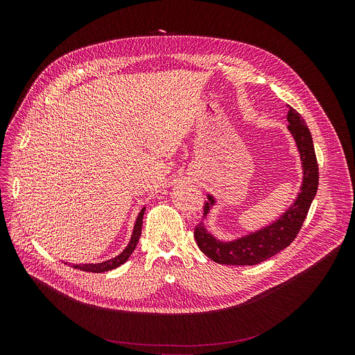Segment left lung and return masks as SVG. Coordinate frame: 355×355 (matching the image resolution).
Listing matches in <instances>:
<instances>
[{
    "label": "left lung",
    "mask_w": 355,
    "mask_h": 355,
    "mask_svg": "<svg viewBox=\"0 0 355 355\" xmlns=\"http://www.w3.org/2000/svg\"><path fill=\"white\" fill-rule=\"evenodd\" d=\"M288 129L295 137L303 164V184L295 204L275 223L236 241H219L211 236L202 223L195 226L193 236L198 247L207 257L219 264L256 266L286 248L297 236L305 220L319 185V166L309 128L297 111L289 108ZM214 204L212 196H209ZM209 204L204 207L208 214Z\"/></svg>",
    "instance_id": "1"
}]
</instances>
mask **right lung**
Masks as SVG:
<instances>
[{
    "mask_svg": "<svg viewBox=\"0 0 355 355\" xmlns=\"http://www.w3.org/2000/svg\"><path fill=\"white\" fill-rule=\"evenodd\" d=\"M144 209L143 208L136 219V225H135V229H133V234H132V239L128 244V247L121 252L119 256H116L115 259L112 260H108V261H104V263H98V264H77L74 266V268H80L81 271H87V272H105V271H110V270H114L119 266H122L123 263L128 261V259L130 257L132 252L135 251L136 245H137V241H139V237H140V233H141V223H143V215H144Z\"/></svg>",
    "mask_w": 355,
    "mask_h": 355,
    "instance_id": "add662e5",
    "label": "right lung"
}]
</instances>
